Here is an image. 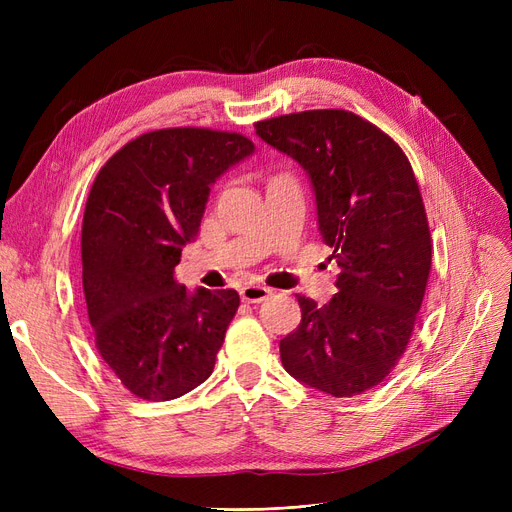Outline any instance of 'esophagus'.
Here are the masks:
<instances>
[{
	"label": "esophagus",
	"instance_id": "esophagus-1",
	"mask_svg": "<svg viewBox=\"0 0 512 512\" xmlns=\"http://www.w3.org/2000/svg\"><path fill=\"white\" fill-rule=\"evenodd\" d=\"M271 294H273V290L267 286H245V288H241V301L260 303V301H267Z\"/></svg>",
	"mask_w": 512,
	"mask_h": 512
}]
</instances>
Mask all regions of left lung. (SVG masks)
<instances>
[{
  "mask_svg": "<svg viewBox=\"0 0 512 512\" xmlns=\"http://www.w3.org/2000/svg\"><path fill=\"white\" fill-rule=\"evenodd\" d=\"M314 183L318 224L342 273L324 305L299 294L280 342L290 376L333 397L378 386L406 352L431 271V232L410 160L374 123L342 108L254 123Z\"/></svg>",
  "mask_w": 512,
  "mask_h": 512,
  "instance_id": "obj_1",
  "label": "left lung"
}]
</instances>
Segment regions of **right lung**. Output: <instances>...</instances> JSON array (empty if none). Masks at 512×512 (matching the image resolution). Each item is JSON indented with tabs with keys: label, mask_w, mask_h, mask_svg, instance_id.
Returning <instances> with one entry per match:
<instances>
[{
	"label": "right lung",
	"mask_w": 512,
	"mask_h": 512,
	"mask_svg": "<svg viewBox=\"0 0 512 512\" xmlns=\"http://www.w3.org/2000/svg\"><path fill=\"white\" fill-rule=\"evenodd\" d=\"M252 151L237 132L153 130L108 158L91 185L81 232L87 314L104 363L136 397L168 401L211 376L239 294L188 292L175 267L211 183Z\"/></svg>",
	"instance_id": "right-lung-1"
}]
</instances>
